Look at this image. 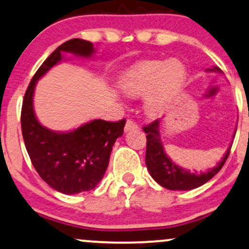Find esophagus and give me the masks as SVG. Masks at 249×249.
Instances as JSON below:
<instances>
[{
	"label": "esophagus",
	"mask_w": 249,
	"mask_h": 249,
	"mask_svg": "<svg viewBox=\"0 0 249 249\" xmlns=\"http://www.w3.org/2000/svg\"><path fill=\"white\" fill-rule=\"evenodd\" d=\"M134 128H138V124L132 119H127L126 124H125V131L134 130Z\"/></svg>",
	"instance_id": "1"
}]
</instances>
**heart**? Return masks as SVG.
Here are the masks:
<instances>
[{
    "label": "heart",
    "instance_id": "heart-1",
    "mask_svg": "<svg viewBox=\"0 0 249 249\" xmlns=\"http://www.w3.org/2000/svg\"><path fill=\"white\" fill-rule=\"evenodd\" d=\"M187 70L179 60H149L131 70L121 87L130 96L145 95V109L157 116L172 103L183 86Z\"/></svg>",
    "mask_w": 249,
    "mask_h": 249
}]
</instances>
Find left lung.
Returning <instances> with one entry per match:
<instances>
[{
	"instance_id": "8db88e82",
	"label": "left lung",
	"mask_w": 249,
	"mask_h": 249,
	"mask_svg": "<svg viewBox=\"0 0 249 249\" xmlns=\"http://www.w3.org/2000/svg\"><path fill=\"white\" fill-rule=\"evenodd\" d=\"M218 71L219 68L214 67L213 70ZM160 122L155 119L151 124L143 126V131L147 133L146 139V166L149 170V174L159 184L169 190H191L195 188H198L200 185L206 183L208 181L213 178L219 170L223 168L224 163L226 162L227 158L230 155V149H227L226 154L224 155L223 160L218 163L217 167L209 169L205 173H191L189 170H185L178 164L172 162V160L167 157L163 152L162 143L160 139Z\"/></svg>"
}]
</instances>
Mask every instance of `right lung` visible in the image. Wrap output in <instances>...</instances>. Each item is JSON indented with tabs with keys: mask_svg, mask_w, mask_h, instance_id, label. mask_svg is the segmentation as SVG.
Masks as SVG:
<instances>
[{
	"mask_svg": "<svg viewBox=\"0 0 249 249\" xmlns=\"http://www.w3.org/2000/svg\"><path fill=\"white\" fill-rule=\"evenodd\" d=\"M62 52L90 56V41L74 38L61 44L43 62L24 95L20 125L26 151L35 169L51 188L66 195L94 189L107 168L112 146L122 137L126 121L95 119L66 133L53 132L39 124L34 111L37 80L61 60Z\"/></svg>",
	"mask_w": 249,
	"mask_h": 249,
	"instance_id": "obj_1",
	"label": "right lung"
}]
</instances>
